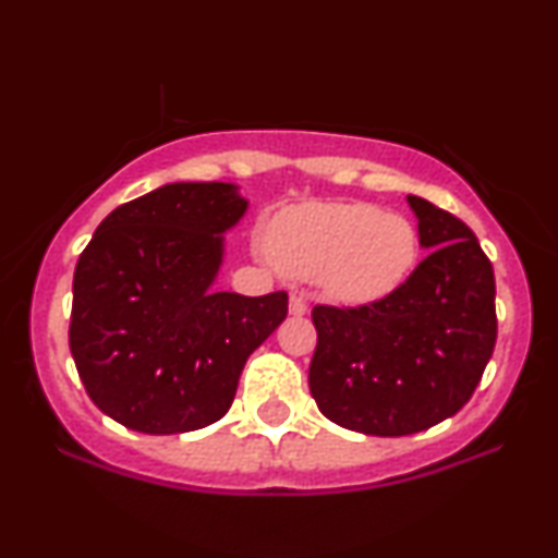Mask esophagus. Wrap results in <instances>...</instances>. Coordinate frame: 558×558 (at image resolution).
Segmentation results:
<instances>
[{
  "instance_id": "obj_1",
  "label": "esophagus",
  "mask_w": 558,
  "mask_h": 558,
  "mask_svg": "<svg viewBox=\"0 0 558 558\" xmlns=\"http://www.w3.org/2000/svg\"><path fill=\"white\" fill-rule=\"evenodd\" d=\"M288 310H291L293 317L306 315V310H310V304H306L304 293H291V304H288Z\"/></svg>"
}]
</instances>
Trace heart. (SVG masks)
Listing matches in <instances>:
<instances>
[{
    "instance_id": "obj_1",
    "label": "heart",
    "mask_w": 558,
    "mask_h": 558,
    "mask_svg": "<svg viewBox=\"0 0 558 558\" xmlns=\"http://www.w3.org/2000/svg\"><path fill=\"white\" fill-rule=\"evenodd\" d=\"M267 254L293 278H319L343 304H369L409 278L420 233L409 217L367 202L301 204L270 222Z\"/></svg>"
}]
</instances>
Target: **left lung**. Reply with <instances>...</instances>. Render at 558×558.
I'll list each match as a JSON object with an SVG mask.
<instances>
[{
	"label": "left lung",
	"instance_id": "left-lung-1",
	"mask_svg": "<svg viewBox=\"0 0 558 558\" xmlns=\"http://www.w3.org/2000/svg\"><path fill=\"white\" fill-rule=\"evenodd\" d=\"M430 248L386 299L317 304L310 390L345 430L412 435L457 414L475 393L496 345L493 265L470 228L409 196Z\"/></svg>",
	"mask_w": 558,
	"mask_h": 558
}]
</instances>
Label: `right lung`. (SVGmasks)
Instances as JSON below:
<instances>
[{
    "instance_id": "add662e5",
    "label": "right lung",
    "mask_w": 558,
    "mask_h": 558,
    "mask_svg": "<svg viewBox=\"0 0 558 558\" xmlns=\"http://www.w3.org/2000/svg\"><path fill=\"white\" fill-rule=\"evenodd\" d=\"M246 213L233 183H168L96 228L73 278L70 351L92 399L131 430L213 425L288 293L215 291L222 235Z\"/></svg>"
}]
</instances>
